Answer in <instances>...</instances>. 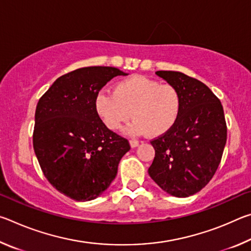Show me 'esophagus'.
<instances>
[{
    "label": "esophagus",
    "instance_id": "34e87169",
    "mask_svg": "<svg viewBox=\"0 0 251 251\" xmlns=\"http://www.w3.org/2000/svg\"><path fill=\"white\" fill-rule=\"evenodd\" d=\"M129 144H130L131 148H135V147H137L139 145V141H136V139H130Z\"/></svg>",
    "mask_w": 251,
    "mask_h": 251
}]
</instances>
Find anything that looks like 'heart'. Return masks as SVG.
<instances>
[{"label":"heart","mask_w":251,"mask_h":251,"mask_svg":"<svg viewBox=\"0 0 251 251\" xmlns=\"http://www.w3.org/2000/svg\"><path fill=\"white\" fill-rule=\"evenodd\" d=\"M181 105V94L176 86L144 75L118 80L113 94L100 92L94 100L97 116L108 129H121L131 116L135 121L127 127V133H147L151 137L166 134L175 126Z\"/></svg>","instance_id":"heart-1"}]
</instances>
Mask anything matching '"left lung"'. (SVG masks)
<instances>
[{"mask_svg":"<svg viewBox=\"0 0 251 251\" xmlns=\"http://www.w3.org/2000/svg\"><path fill=\"white\" fill-rule=\"evenodd\" d=\"M156 75L179 90L182 105L175 126L151 142L155 157L148 174L167 194L188 197L210 181L222 160L227 141L224 108L201 80L174 71Z\"/></svg>","mask_w":251,"mask_h":251,"instance_id":"1","label":"left lung"}]
</instances>
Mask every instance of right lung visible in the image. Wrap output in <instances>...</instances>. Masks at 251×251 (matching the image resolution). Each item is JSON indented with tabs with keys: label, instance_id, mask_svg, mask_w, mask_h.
<instances>
[{
	"label": "right lung",
	"instance_id": "add662e5",
	"mask_svg": "<svg viewBox=\"0 0 251 251\" xmlns=\"http://www.w3.org/2000/svg\"><path fill=\"white\" fill-rule=\"evenodd\" d=\"M118 75L127 74L116 67H82L58 77L37 103L34 151L50 185L74 201L103 194L130 150L128 141L108 129L94 107L99 92Z\"/></svg>",
	"mask_w": 251,
	"mask_h": 251
}]
</instances>
